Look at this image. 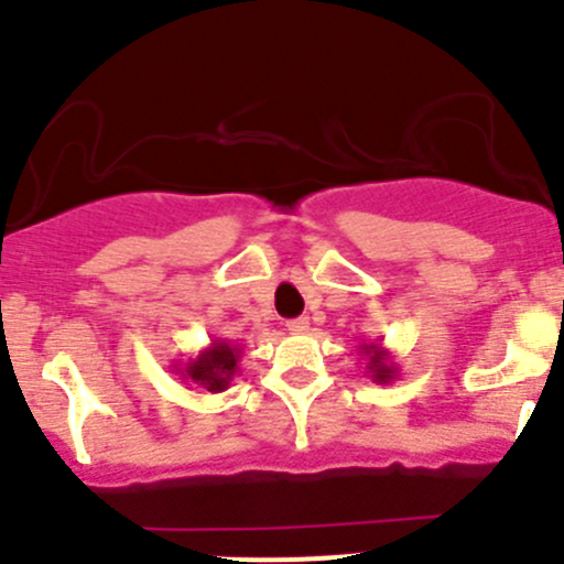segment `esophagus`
<instances>
[{
	"label": "esophagus",
	"mask_w": 564,
	"mask_h": 564,
	"mask_svg": "<svg viewBox=\"0 0 564 564\" xmlns=\"http://www.w3.org/2000/svg\"><path fill=\"white\" fill-rule=\"evenodd\" d=\"M288 332H291V335H307V332H310V321L307 318L288 321Z\"/></svg>",
	"instance_id": "esophagus-1"
}]
</instances>
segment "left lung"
<instances>
[{
    "label": "left lung",
    "mask_w": 564,
    "mask_h": 564,
    "mask_svg": "<svg viewBox=\"0 0 564 564\" xmlns=\"http://www.w3.org/2000/svg\"><path fill=\"white\" fill-rule=\"evenodd\" d=\"M359 354L366 357V373L377 384H390L399 377V366H395L393 354L382 346V343H362Z\"/></svg>",
    "instance_id": "8db88e82"
}]
</instances>
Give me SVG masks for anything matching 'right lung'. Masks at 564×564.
<instances>
[{"instance_id": "1", "label": "right lung", "mask_w": 564, "mask_h": 564, "mask_svg": "<svg viewBox=\"0 0 564 564\" xmlns=\"http://www.w3.org/2000/svg\"><path fill=\"white\" fill-rule=\"evenodd\" d=\"M240 357H243V348L238 343L213 340L187 362H176L174 373H180L182 382L193 384L202 393H224L235 373L240 371Z\"/></svg>"}]
</instances>
